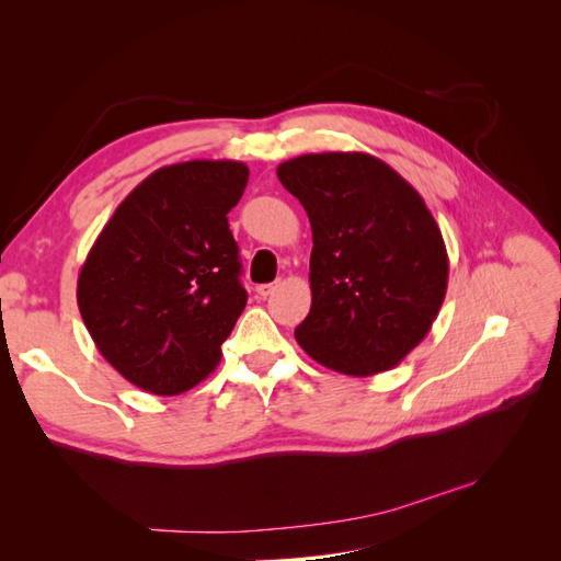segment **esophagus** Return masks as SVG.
Masks as SVG:
<instances>
[{
    "label": "esophagus",
    "mask_w": 561,
    "mask_h": 561,
    "mask_svg": "<svg viewBox=\"0 0 561 561\" xmlns=\"http://www.w3.org/2000/svg\"><path fill=\"white\" fill-rule=\"evenodd\" d=\"M278 287V283H264V285H257V295L262 299H266L268 295H274V290Z\"/></svg>",
    "instance_id": "obj_1"
}]
</instances>
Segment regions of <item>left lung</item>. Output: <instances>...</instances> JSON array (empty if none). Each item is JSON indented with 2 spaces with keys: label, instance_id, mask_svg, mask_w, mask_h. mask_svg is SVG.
I'll return each mask as SVG.
<instances>
[{
  "label": "left lung",
  "instance_id": "8db88e82",
  "mask_svg": "<svg viewBox=\"0 0 561 561\" xmlns=\"http://www.w3.org/2000/svg\"><path fill=\"white\" fill-rule=\"evenodd\" d=\"M276 173L313 233L311 311L297 344L342 375L393 369L423 342L447 295L435 217L410 182L363 151L304 154Z\"/></svg>",
  "mask_w": 561,
  "mask_h": 561
}]
</instances>
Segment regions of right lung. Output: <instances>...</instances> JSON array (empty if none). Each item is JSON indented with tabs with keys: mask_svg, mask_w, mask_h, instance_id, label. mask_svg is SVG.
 Segmentation results:
<instances>
[{
	"mask_svg": "<svg viewBox=\"0 0 561 561\" xmlns=\"http://www.w3.org/2000/svg\"><path fill=\"white\" fill-rule=\"evenodd\" d=\"M241 161L163 165L118 203L77 280V304L103 358L133 386L180 396L206 379L243 313L229 210Z\"/></svg>",
	"mask_w": 561,
	"mask_h": 561,
	"instance_id": "1",
	"label": "right lung"
}]
</instances>
